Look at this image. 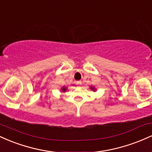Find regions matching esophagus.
<instances>
[{
	"instance_id": "1",
	"label": "esophagus",
	"mask_w": 152,
	"mask_h": 152,
	"mask_svg": "<svg viewBox=\"0 0 152 152\" xmlns=\"http://www.w3.org/2000/svg\"><path fill=\"white\" fill-rule=\"evenodd\" d=\"M76 84L78 86H80L81 85V81H76Z\"/></svg>"
}]
</instances>
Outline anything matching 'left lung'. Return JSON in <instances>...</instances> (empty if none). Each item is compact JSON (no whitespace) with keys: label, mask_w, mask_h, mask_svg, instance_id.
I'll return each instance as SVG.
<instances>
[{"label":"left lung","mask_w":152,"mask_h":152,"mask_svg":"<svg viewBox=\"0 0 152 152\" xmlns=\"http://www.w3.org/2000/svg\"><path fill=\"white\" fill-rule=\"evenodd\" d=\"M90 89L92 90V91H96V88L95 87H94V86H90Z\"/></svg>","instance_id":"obj_1"}]
</instances>
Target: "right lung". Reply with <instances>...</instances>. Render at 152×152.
<instances>
[{"instance_id":"1","label":"right lung","mask_w":152,"mask_h":152,"mask_svg":"<svg viewBox=\"0 0 152 152\" xmlns=\"http://www.w3.org/2000/svg\"><path fill=\"white\" fill-rule=\"evenodd\" d=\"M66 90H67V87L66 86H63L61 87V91L63 92V93H65Z\"/></svg>"}]
</instances>
